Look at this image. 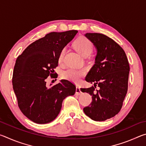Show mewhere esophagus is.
I'll return each mask as SVG.
<instances>
[{
    "instance_id": "1",
    "label": "esophagus",
    "mask_w": 146,
    "mask_h": 146,
    "mask_svg": "<svg viewBox=\"0 0 146 146\" xmlns=\"http://www.w3.org/2000/svg\"><path fill=\"white\" fill-rule=\"evenodd\" d=\"M81 93H82V92H81V91H80V87H78V86H76V93H75V95H80Z\"/></svg>"
}]
</instances>
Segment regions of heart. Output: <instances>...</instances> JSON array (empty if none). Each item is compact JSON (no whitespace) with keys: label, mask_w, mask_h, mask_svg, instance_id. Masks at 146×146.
I'll use <instances>...</instances> for the list:
<instances>
[{"label":"heart","mask_w":146,"mask_h":146,"mask_svg":"<svg viewBox=\"0 0 146 146\" xmlns=\"http://www.w3.org/2000/svg\"><path fill=\"white\" fill-rule=\"evenodd\" d=\"M75 47L79 53L82 56L88 55L93 50V45L91 41L85 36H80L75 42ZM65 48H64L58 56V61L62 62L63 60L64 53H65ZM85 71L83 70H76V69L70 68L64 71L62 73V77L66 80L72 81V82H77L80 80V78L84 75Z\"/></svg>","instance_id":"1"}]
</instances>
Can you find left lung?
Wrapping results in <instances>:
<instances>
[{
  "instance_id": "left-lung-1",
  "label": "left lung",
  "mask_w": 146,
  "mask_h": 146,
  "mask_svg": "<svg viewBox=\"0 0 146 146\" xmlns=\"http://www.w3.org/2000/svg\"><path fill=\"white\" fill-rule=\"evenodd\" d=\"M84 36L95 46L97 55L86 77L94 86L80 89L92 96V102L83 110L92 120L104 121L115 117L122 108L127 91L129 62L125 51L112 38L97 33Z\"/></svg>"
}]
</instances>
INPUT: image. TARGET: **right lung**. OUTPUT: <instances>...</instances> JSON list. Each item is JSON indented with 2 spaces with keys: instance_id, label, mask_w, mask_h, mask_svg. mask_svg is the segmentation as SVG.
<instances>
[{
  "instance_id": "add662e5",
  "label": "right lung",
  "mask_w": 146,
  "mask_h": 146,
  "mask_svg": "<svg viewBox=\"0 0 146 146\" xmlns=\"http://www.w3.org/2000/svg\"><path fill=\"white\" fill-rule=\"evenodd\" d=\"M76 30L51 32L34 42L17 57L13 73V88L22 113L33 122L44 124L55 120L62 104L75 93V86L67 80L49 86L61 51L73 40Z\"/></svg>"
}]
</instances>
